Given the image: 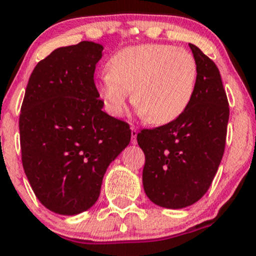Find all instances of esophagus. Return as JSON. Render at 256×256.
<instances>
[{"label": "esophagus", "instance_id": "obj_1", "mask_svg": "<svg viewBox=\"0 0 256 256\" xmlns=\"http://www.w3.org/2000/svg\"><path fill=\"white\" fill-rule=\"evenodd\" d=\"M130 130H132V143L136 144V136H138V129L132 127Z\"/></svg>", "mask_w": 256, "mask_h": 256}]
</instances>
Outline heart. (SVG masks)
Segmentation results:
<instances>
[{
    "label": "heart",
    "instance_id": "heart-1",
    "mask_svg": "<svg viewBox=\"0 0 256 256\" xmlns=\"http://www.w3.org/2000/svg\"><path fill=\"white\" fill-rule=\"evenodd\" d=\"M102 76L100 94L113 116L132 102L150 124L172 122L191 104L198 66L185 49L164 44L127 46L110 56Z\"/></svg>",
    "mask_w": 256,
    "mask_h": 256
}]
</instances>
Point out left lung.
I'll return each mask as SVG.
<instances>
[{"mask_svg": "<svg viewBox=\"0 0 256 256\" xmlns=\"http://www.w3.org/2000/svg\"><path fill=\"white\" fill-rule=\"evenodd\" d=\"M188 46L198 66L191 104L172 122L136 136L146 155L144 191L155 204L171 210L191 206L208 191L224 152L229 120L220 70Z\"/></svg>", "mask_w": 256, "mask_h": 256, "instance_id": "obj_1", "label": "left lung"}]
</instances>
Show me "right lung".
I'll return each mask as SVG.
<instances>
[{
    "label": "right lung",
    "instance_id": "1",
    "mask_svg": "<svg viewBox=\"0 0 256 256\" xmlns=\"http://www.w3.org/2000/svg\"><path fill=\"white\" fill-rule=\"evenodd\" d=\"M104 46L55 49L34 68L20 114L22 162L36 198L75 216L96 204L107 168L130 142L128 123L102 110L94 85Z\"/></svg>",
    "mask_w": 256,
    "mask_h": 256
}]
</instances>
